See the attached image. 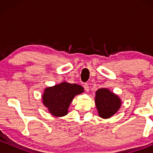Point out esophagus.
<instances>
[{"label": "esophagus", "instance_id": "obj_1", "mask_svg": "<svg viewBox=\"0 0 153 153\" xmlns=\"http://www.w3.org/2000/svg\"><path fill=\"white\" fill-rule=\"evenodd\" d=\"M83 87H84V88H85V91H86V92H88L89 90H90V88H89V85H88L87 83L84 84Z\"/></svg>", "mask_w": 153, "mask_h": 153}]
</instances>
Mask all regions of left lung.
<instances>
[{
	"label": "left lung",
	"instance_id": "8db88e82",
	"mask_svg": "<svg viewBox=\"0 0 153 153\" xmlns=\"http://www.w3.org/2000/svg\"><path fill=\"white\" fill-rule=\"evenodd\" d=\"M95 103L100 117L108 119L115 114L122 105L117 95L107 88H100L96 92Z\"/></svg>",
	"mask_w": 153,
	"mask_h": 153
}]
</instances>
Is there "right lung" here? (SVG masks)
Segmentation results:
<instances>
[{
	"label": "right lung",
	"instance_id": "right-lung-1",
	"mask_svg": "<svg viewBox=\"0 0 153 153\" xmlns=\"http://www.w3.org/2000/svg\"><path fill=\"white\" fill-rule=\"evenodd\" d=\"M84 88L78 84L62 82L54 86L45 89L42 95L43 104L54 117H64L76 95L84 92Z\"/></svg>",
	"mask_w": 153,
	"mask_h": 153
}]
</instances>
